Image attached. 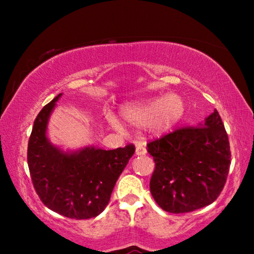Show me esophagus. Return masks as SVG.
Wrapping results in <instances>:
<instances>
[{
	"instance_id": "1",
	"label": "esophagus",
	"mask_w": 254,
	"mask_h": 254,
	"mask_svg": "<svg viewBox=\"0 0 254 254\" xmlns=\"http://www.w3.org/2000/svg\"><path fill=\"white\" fill-rule=\"evenodd\" d=\"M145 153H147V150H145V148L141 147V145H136V148H135L136 156H144Z\"/></svg>"
}]
</instances>
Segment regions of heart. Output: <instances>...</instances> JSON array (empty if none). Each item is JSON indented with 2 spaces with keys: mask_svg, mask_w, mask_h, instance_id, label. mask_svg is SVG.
Instances as JSON below:
<instances>
[{
  "mask_svg": "<svg viewBox=\"0 0 254 254\" xmlns=\"http://www.w3.org/2000/svg\"><path fill=\"white\" fill-rule=\"evenodd\" d=\"M186 104L184 98L176 93L157 96L148 100L126 104L121 109V117L128 126L145 127L153 134H162L171 130L183 119ZM107 121L120 130L121 124L112 114H107Z\"/></svg>",
  "mask_w": 254,
  "mask_h": 254,
  "instance_id": "1",
  "label": "heart"
}]
</instances>
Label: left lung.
Wrapping results in <instances>:
<instances>
[{
    "mask_svg": "<svg viewBox=\"0 0 254 254\" xmlns=\"http://www.w3.org/2000/svg\"><path fill=\"white\" fill-rule=\"evenodd\" d=\"M147 147L156 162L150 191L163 210L192 212L212 204L221 194L231 151L216 110L198 127L179 128Z\"/></svg>",
    "mask_w": 254,
    "mask_h": 254,
    "instance_id": "obj_1",
    "label": "left lung"
}]
</instances>
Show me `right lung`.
Returning <instances> with one entry per match:
<instances>
[{
    "label": "right lung",
    "mask_w": 254,
    "mask_h": 254,
    "mask_svg": "<svg viewBox=\"0 0 254 254\" xmlns=\"http://www.w3.org/2000/svg\"><path fill=\"white\" fill-rule=\"evenodd\" d=\"M58 94L38 114L28 144V166L33 187L47 207L64 216L87 220L109 204L120 175L135 151L133 144L114 150L86 145L63 150L47 136Z\"/></svg>",
    "instance_id": "add662e5"
}]
</instances>
